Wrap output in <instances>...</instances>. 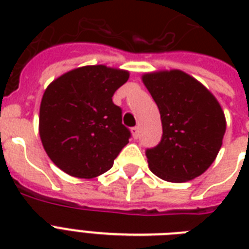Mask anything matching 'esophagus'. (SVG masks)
Listing matches in <instances>:
<instances>
[{
  "mask_svg": "<svg viewBox=\"0 0 249 249\" xmlns=\"http://www.w3.org/2000/svg\"><path fill=\"white\" fill-rule=\"evenodd\" d=\"M130 132H132V136L134 140H137L138 137H140V126H134V128L130 129Z\"/></svg>",
  "mask_w": 249,
  "mask_h": 249,
  "instance_id": "obj_1",
  "label": "esophagus"
}]
</instances>
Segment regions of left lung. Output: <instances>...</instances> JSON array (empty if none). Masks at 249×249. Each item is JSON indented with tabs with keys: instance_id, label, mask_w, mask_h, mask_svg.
I'll return each mask as SVG.
<instances>
[{
	"instance_id": "8db88e82",
	"label": "left lung",
	"mask_w": 249,
	"mask_h": 249,
	"mask_svg": "<svg viewBox=\"0 0 249 249\" xmlns=\"http://www.w3.org/2000/svg\"><path fill=\"white\" fill-rule=\"evenodd\" d=\"M142 81L159 107L163 125L160 143L146 151L148 168L174 183L201 176L216 160L226 132L216 97L181 70L146 72Z\"/></svg>"
}]
</instances>
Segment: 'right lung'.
Segmentation results:
<instances>
[{
    "mask_svg": "<svg viewBox=\"0 0 249 249\" xmlns=\"http://www.w3.org/2000/svg\"><path fill=\"white\" fill-rule=\"evenodd\" d=\"M129 71L105 64L66 72L45 89L38 133L53 163L72 177H98L111 169L130 132L112 95Z\"/></svg>",
    "mask_w": 249,
    "mask_h": 249,
    "instance_id": "add662e5",
    "label": "right lung"
}]
</instances>
